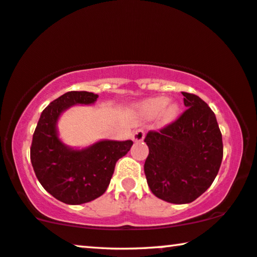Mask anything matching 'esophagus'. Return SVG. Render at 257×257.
<instances>
[{
  "label": "esophagus",
  "mask_w": 257,
  "mask_h": 257,
  "mask_svg": "<svg viewBox=\"0 0 257 257\" xmlns=\"http://www.w3.org/2000/svg\"><path fill=\"white\" fill-rule=\"evenodd\" d=\"M144 139H145V132H144V130L138 128V130H136L135 132H133L132 140L135 141V143H141V141H143Z\"/></svg>",
  "instance_id": "34e87169"
}]
</instances>
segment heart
Segmentation results:
<instances>
[{
    "label": "heart",
    "mask_w": 257,
    "mask_h": 257,
    "mask_svg": "<svg viewBox=\"0 0 257 257\" xmlns=\"http://www.w3.org/2000/svg\"><path fill=\"white\" fill-rule=\"evenodd\" d=\"M181 106L180 104L169 101L168 97L158 96V97L148 98L144 101L139 106V113L145 119H159L163 124H170L177 119L180 116Z\"/></svg>",
    "instance_id": "1"
}]
</instances>
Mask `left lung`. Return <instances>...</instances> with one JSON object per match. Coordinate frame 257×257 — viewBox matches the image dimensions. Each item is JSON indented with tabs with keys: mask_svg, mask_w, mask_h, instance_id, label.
I'll return each instance as SVG.
<instances>
[{
	"mask_svg": "<svg viewBox=\"0 0 257 257\" xmlns=\"http://www.w3.org/2000/svg\"><path fill=\"white\" fill-rule=\"evenodd\" d=\"M188 107L160 132H148L144 170L151 191L173 204H189L211 187L222 160L217 118L198 96L182 92Z\"/></svg>",
	"mask_w": 257,
	"mask_h": 257,
	"instance_id": "left-lung-1",
	"label": "left lung"
}]
</instances>
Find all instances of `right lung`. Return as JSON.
<instances>
[{
	"instance_id": "add662e5",
	"label": "right lung",
	"mask_w": 257,
	"mask_h": 257,
	"mask_svg": "<svg viewBox=\"0 0 257 257\" xmlns=\"http://www.w3.org/2000/svg\"><path fill=\"white\" fill-rule=\"evenodd\" d=\"M98 95L68 91L40 114L32 138L31 163L40 184L54 198L80 205L102 196L109 187L116 162L131 150L133 141L98 140L82 148L70 147L59 137L61 114L75 105H91Z\"/></svg>"
}]
</instances>
